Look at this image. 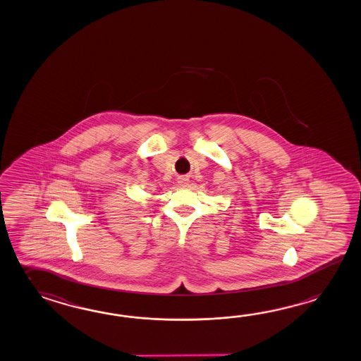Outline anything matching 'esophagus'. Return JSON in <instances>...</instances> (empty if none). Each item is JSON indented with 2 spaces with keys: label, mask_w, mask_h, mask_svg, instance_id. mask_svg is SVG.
<instances>
[{
  "label": "esophagus",
  "mask_w": 361,
  "mask_h": 361,
  "mask_svg": "<svg viewBox=\"0 0 361 361\" xmlns=\"http://www.w3.org/2000/svg\"><path fill=\"white\" fill-rule=\"evenodd\" d=\"M178 183H180V184H185V183H186V178H184V177H181Z\"/></svg>",
  "instance_id": "34e87169"
}]
</instances>
